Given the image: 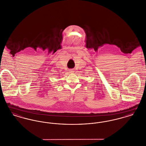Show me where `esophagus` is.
I'll return each instance as SVG.
<instances>
[{"label":"esophagus","instance_id":"esophagus-1","mask_svg":"<svg viewBox=\"0 0 146 146\" xmlns=\"http://www.w3.org/2000/svg\"><path fill=\"white\" fill-rule=\"evenodd\" d=\"M69 72H70V73H73V70H69Z\"/></svg>","mask_w":146,"mask_h":146}]
</instances>
